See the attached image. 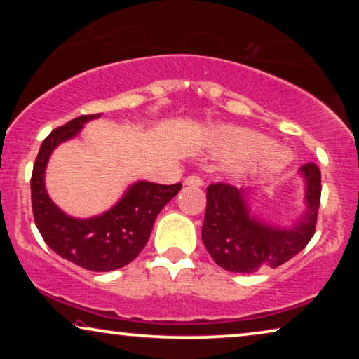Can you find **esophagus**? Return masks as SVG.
<instances>
[{"label":"esophagus","mask_w":359,"mask_h":359,"mask_svg":"<svg viewBox=\"0 0 359 359\" xmlns=\"http://www.w3.org/2000/svg\"><path fill=\"white\" fill-rule=\"evenodd\" d=\"M184 184L186 186H193V188H199V186L204 184V181L198 175H189V176H186Z\"/></svg>","instance_id":"34e87169"}]
</instances>
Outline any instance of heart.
Masks as SVG:
<instances>
[{
  "instance_id": "1",
  "label": "heart",
  "mask_w": 359,
  "mask_h": 359,
  "mask_svg": "<svg viewBox=\"0 0 359 359\" xmlns=\"http://www.w3.org/2000/svg\"><path fill=\"white\" fill-rule=\"evenodd\" d=\"M212 142L220 155L233 160L235 171L278 173L291 161L287 151L273 147L266 135L240 127H220L214 132Z\"/></svg>"
}]
</instances>
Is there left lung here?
<instances>
[{
    "label": "left lung",
    "mask_w": 359,
    "mask_h": 359,
    "mask_svg": "<svg viewBox=\"0 0 359 359\" xmlns=\"http://www.w3.org/2000/svg\"><path fill=\"white\" fill-rule=\"evenodd\" d=\"M301 175L306 181V212L292 229L273 227L255 219L243 189L225 183L208 186L201 237L220 268L243 274L278 268L307 247L316 233L320 208V170L316 163H306Z\"/></svg>",
    "instance_id": "1"
}]
</instances>
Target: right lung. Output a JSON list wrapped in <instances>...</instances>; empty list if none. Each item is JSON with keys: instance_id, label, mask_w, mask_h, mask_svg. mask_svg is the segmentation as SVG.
Returning <instances> with one entry per match:
<instances>
[{"instance_id": "obj_1", "label": "right lung", "mask_w": 359, "mask_h": 359, "mask_svg": "<svg viewBox=\"0 0 359 359\" xmlns=\"http://www.w3.org/2000/svg\"><path fill=\"white\" fill-rule=\"evenodd\" d=\"M96 117L100 114L72 119L42 142L31 178L32 212L42 238L62 258L90 271H114L139 257L156 215L180 193L181 183L166 186L137 181L114 208L91 219H75L62 212L43 184L47 161L58 144L73 139L83 124Z\"/></svg>"}]
</instances>
